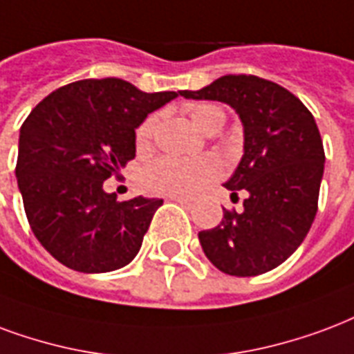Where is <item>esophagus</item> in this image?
I'll list each match as a JSON object with an SVG mask.
<instances>
[{"label": "esophagus", "instance_id": "obj_1", "mask_svg": "<svg viewBox=\"0 0 354 354\" xmlns=\"http://www.w3.org/2000/svg\"><path fill=\"white\" fill-rule=\"evenodd\" d=\"M170 201L182 204L184 208H193V204H195V198H191V197H170Z\"/></svg>", "mask_w": 354, "mask_h": 354}]
</instances>
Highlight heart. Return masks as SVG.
I'll return each instance as SVG.
<instances>
[{"mask_svg": "<svg viewBox=\"0 0 354 354\" xmlns=\"http://www.w3.org/2000/svg\"><path fill=\"white\" fill-rule=\"evenodd\" d=\"M193 125L203 133L219 131L225 124V112L210 103H198L189 109ZM156 129V116H150L137 131V146L142 150L151 140ZM221 174V161L216 156H204L198 159H178L159 157L140 174V184L146 191L167 197L191 195L201 185Z\"/></svg>", "mask_w": 354, "mask_h": 354, "instance_id": "heart-1", "label": "heart"}]
</instances>
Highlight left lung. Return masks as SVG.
I'll return each mask as SVG.
<instances>
[{
  "label": "left lung",
  "mask_w": 354,
  "mask_h": 354,
  "mask_svg": "<svg viewBox=\"0 0 354 354\" xmlns=\"http://www.w3.org/2000/svg\"><path fill=\"white\" fill-rule=\"evenodd\" d=\"M185 99L219 101L243 127V156L225 187L245 193L243 210L223 208L198 242L210 263L229 276L276 268L304 242L317 214L324 172L323 140L311 112L279 84L253 75H227Z\"/></svg>",
  "instance_id": "obj_1"
}]
</instances>
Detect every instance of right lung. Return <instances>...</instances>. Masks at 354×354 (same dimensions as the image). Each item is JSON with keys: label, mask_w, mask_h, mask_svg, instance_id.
Here are the masks:
<instances>
[{"label": "right lung", "mask_w": 354, "mask_h": 354, "mask_svg": "<svg viewBox=\"0 0 354 354\" xmlns=\"http://www.w3.org/2000/svg\"><path fill=\"white\" fill-rule=\"evenodd\" d=\"M176 97L88 78L52 91L26 118L17 161L24 210L41 245L67 268L103 274L137 257L163 198L118 203L103 182L135 157L138 125Z\"/></svg>", "instance_id": "right-lung-1"}]
</instances>
